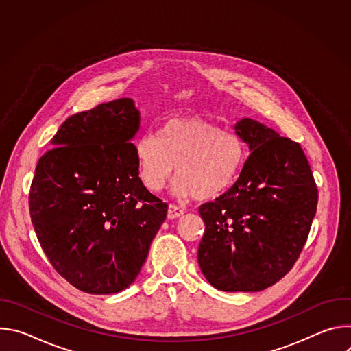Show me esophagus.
I'll return each instance as SVG.
<instances>
[{
  "instance_id": "1",
  "label": "esophagus",
  "mask_w": 351,
  "mask_h": 351,
  "mask_svg": "<svg viewBox=\"0 0 351 351\" xmlns=\"http://www.w3.org/2000/svg\"><path fill=\"white\" fill-rule=\"evenodd\" d=\"M183 214H184V211H183L180 207H178V206L171 204V206L168 207V218H169V219H176V218L182 217Z\"/></svg>"
}]
</instances>
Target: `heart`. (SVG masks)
Masks as SVG:
<instances>
[{"mask_svg":"<svg viewBox=\"0 0 351 351\" xmlns=\"http://www.w3.org/2000/svg\"><path fill=\"white\" fill-rule=\"evenodd\" d=\"M137 171L143 184L160 191L173 176L180 175L175 193L211 199L221 195L236 179L245 148L239 136L221 130L215 123L184 117L168 121L156 134L141 136L134 145Z\"/></svg>","mask_w":351,"mask_h":351,"instance_id":"heart-1","label":"heart"}]
</instances>
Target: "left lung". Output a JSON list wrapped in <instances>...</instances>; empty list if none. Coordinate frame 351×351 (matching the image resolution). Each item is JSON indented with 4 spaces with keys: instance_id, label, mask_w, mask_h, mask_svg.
<instances>
[{
    "instance_id": "8db88e82",
    "label": "left lung",
    "mask_w": 351,
    "mask_h": 351,
    "mask_svg": "<svg viewBox=\"0 0 351 351\" xmlns=\"http://www.w3.org/2000/svg\"><path fill=\"white\" fill-rule=\"evenodd\" d=\"M234 132L250 156L234 184L198 208L206 232L198 265L222 291H260L280 280L307 241L318 189L298 143L243 118Z\"/></svg>"
}]
</instances>
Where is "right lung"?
<instances>
[{"instance_id": "add662e5", "label": "right lung", "mask_w": 351, "mask_h": 351, "mask_svg": "<svg viewBox=\"0 0 351 351\" xmlns=\"http://www.w3.org/2000/svg\"><path fill=\"white\" fill-rule=\"evenodd\" d=\"M138 129L132 98L99 104L69 117L36 167L29 208L43 252L90 294L129 287L167 218L168 204L138 178Z\"/></svg>"}]
</instances>
